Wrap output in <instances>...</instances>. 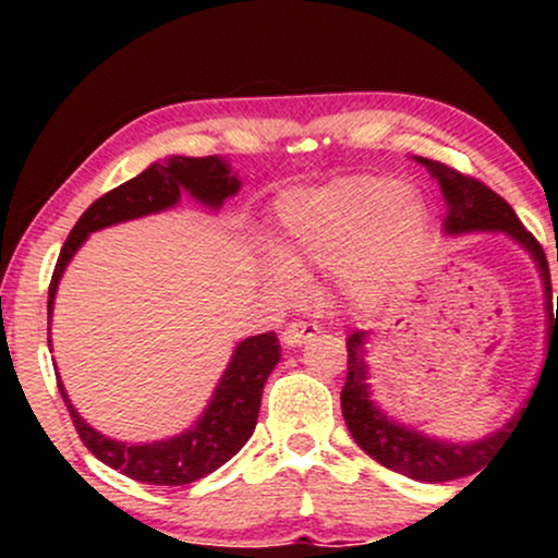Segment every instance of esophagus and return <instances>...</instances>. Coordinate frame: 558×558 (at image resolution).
Segmentation results:
<instances>
[{"label": "esophagus", "instance_id": "obj_1", "mask_svg": "<svg viewBox=\"0 0 558 558\" xmlns=\"http://www.w3.org/2000/svg\"><path fill=\"white\" fill-rule=\"evenodd\" d=\"M317 332H319V328L315 323H291L283 330V336H280V341H283L286 345H304V343H310Z\"/></svg>", "mask_w": 558, "mask_h": 558}]
</instances>
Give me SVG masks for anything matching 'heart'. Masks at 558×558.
<instances>
[{
    "label": "heart",
    "mask_w": 558,
    "mask_h": 558,
    "mask_svg": "<svg viewBox=\"0 0 558 558\" xmlns=\"http://www.w3.org/2000/svg\"><path fill=\"white\" fill-rule=\"evenodd\" d=\"M427 207L393 178H341L280 202V252L262 257L275 296L299 291L310 267L338 270L351 301L375 304L407 278L427 235Z\"/></svg>",
    "instance_id": "heart-1"
}]
</instances>
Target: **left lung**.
I'll return each mask as SVG.
<instances>
[{
	"label": "left lung",
	"instance_id": "obj_1",
	"mask_svg": "<svg viewBox=\"0 0 558 558\" xmlns=\"http://www.w3.org/2000/svg\"><path fill=\"white\" fill-rule=\"evenodd\" d=\"M417 162L425 165L427 172L438 181L440 194L446 198V235L504 233L514 243H520L524 252L530 254V259L535 262L543 283V301H546L548 362L550 349H554V338H558V296L554 317L548 262L541 243L533 239V233L524 230L520 217L514 215V209L485 183H480L470 175H462V172L448 168V165L435 162V159L417 157ZM367 343V330H354L345 338V349H349V373H345V386L341 390L345 427H349L351 438L360 444L362 451L369 453L375 462L399 472V475L420 480V483H446V480L475 475L477 470H483V466L488 464V459H493V453L498 451V446H501L511 435V430H514L522 412H527V401H524V407L517 409L514 417L506 422L504 427H498V430L483 435V438L477 440H466L464 444V440L433 438V435L414 430V427L409 425H401V422L388 417V414L377 407V401L373 399V390H369Z\"/></svg>",
	"mask_w": 558,
	"mask_h": 558
}]
</instances>
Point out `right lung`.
I'll return each instance as SVG.
<instances>
[{
  "label": "right lung",
  "mask_w": 558,
  "mask_h": 558,
  "mask_svg": "<svg viewBox=\"0 0 558 558\" xmlns=\"http://www.w3.org/2000/svg\"><path fill=\"white\" fill-rule=\"evenodd\" d=\"M239 189L241 181L235 172H230L228 159L217 155L165 157L159 162H151L141 175L112 189L110 194L96 198L70 230L60 259H57L52 283H49V323H52L54 296L62 272L83 246V241L96 230L165 213L181 202V194H189L217 213L226 198L239 194ZM278 362L280 343L275 332L243 338L233 349V356L213 390L207 409L198 414L194 425L172 438L151 440V444H125V440L107 438L94 430L68 399L60 375H57V386H60L81 440L99 462L146 485H189L233 459L243 444L252 438L259 417L262 388Z\"/></svg>",
  "instance_id": "1"
}]
</instances>
